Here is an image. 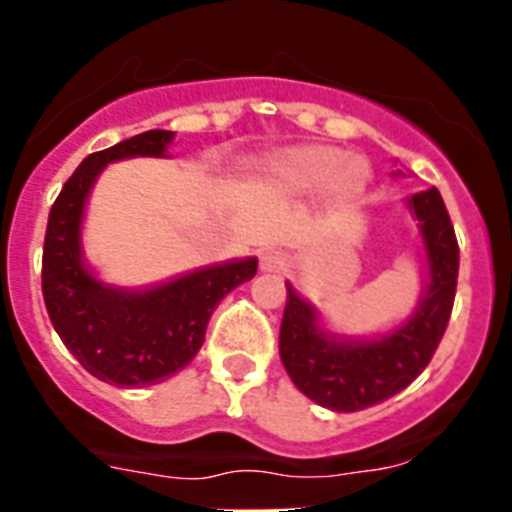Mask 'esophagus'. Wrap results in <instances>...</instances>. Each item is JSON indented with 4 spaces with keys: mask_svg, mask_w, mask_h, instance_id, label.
I'll list each match as a JSON object with an SVG mask.
<instances>
[{
    "mask_svg": "<svg viewBox=\"0 0 512 512\" xmlns=\"http://www.w3.org/2000/svg\"><path fill=\"white\" fill-rule=\"evenodd\" d=\"M261 269L264 271H282L287 269V256L282 251H266L261 256Z\"/></svg>",
    "mask_w": 512,
    "mask_h": 512,
    "instance_id": "esophagus-1",
    "label": "esophagus"
}]
</instances>
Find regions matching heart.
<instances>
[{
  "mask_svg": "<svg viewBox=\"0 0 512 512\" xmlns=\"http://www.w3.org/2000/svg\"><path fill=\"white\" fill-rule=\"evenodd\" d=\"M266 179L271 187L287 194H307L320 187L328 202L348 205L364 192L372 179V169L366 158L356 153H341L323 143H307L271 158Z\"/></svg>",
  "mask_w": 512,
  "mask_h": 512,
  "instance_id": "heart-1",
  "label": "heart"
}]
</instances>
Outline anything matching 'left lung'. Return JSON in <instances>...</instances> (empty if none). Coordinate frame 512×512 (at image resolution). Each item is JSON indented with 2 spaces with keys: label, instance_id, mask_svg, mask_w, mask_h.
<instances>
[{
  "label": "left lung",
  "instance_id": "1",
  "mask_svg": "<svg viewBox=\"0 0 512 512\" xmlns=\"http://www.w3.org/2000/svg\"><path fill=\"white\" fill-rule=\"evenodd\" d=\"M423 235L431 282L413 318L374 341L333 336L318 312L287 284L279 356L302 395L336 413H356L390 400L431 364L451 318L459 277V243L436 187L408 200Z\"/></svg>",
  "mask_w": 512,
  "mask_h": 512
}]
</instances>
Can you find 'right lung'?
<instances>
[{
  "mask_svg": "<svg viewBox=\"0 0 512 512\" xmlns=\"http://www.w3.org/2000/svg\"><path fill=\"white\" fill-rule=\"evenodd\" d=\"M174 133L148 130L92 153L63 184L48 215L43 300L53 328L84 369L117 387L158 384L197 356L217 302L256 274V259L192 271L130 292L102 284L81 259V217L89 189L112 161L166 156Z\"/></svg>",
  "mask_w": 512,
  "mask_h": 512,
  "instance_id": "right-lung-1",
  "label": "right lung"
}]
</instances>
